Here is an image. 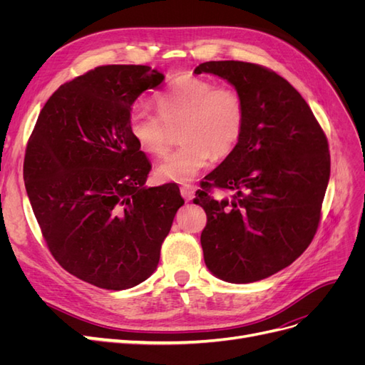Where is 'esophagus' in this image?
Wrapping results in <instances>:
<instances>
[{
	"mask_svg": "<svg viewBox=\"0 0 365 365\" xmlns=\"http://www.w3.org/2000/svg\"><path fill=\"white\" fill-rule=\"evenodd\" d=\"M181 196L184 197L185 201H192L193 196H195V187L190 185V184H185L181 187Z\"/></svg>",
	"mask_w": 365,
	"mask_h": 365,
	"instance_id": "34e87169",
	"label": "esophagus"
}]
</instances>
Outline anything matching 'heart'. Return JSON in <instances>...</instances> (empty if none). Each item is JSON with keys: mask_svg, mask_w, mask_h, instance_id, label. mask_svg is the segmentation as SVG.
I'll return each instance as SVG.
<instances>
[{"mask_svg": "<svg viewBox=\"0 0 365 365\" xmlns=\"http://www.w3.org/2000/svg\"><path fill=\"white\" fill-rule=\"evenodd\" d=\"M160 115L148 109H135L129 118V130L138 148L161 157L172 143V130L178 129L182 145L165 157L155 169L160 180L190 182L212 158H224L235 150L245 129V103L230 86L196 76H180L168 90L158 94Z\"/></svg>", "mask_w": 365, "mask_h": 365, "instance_id": "b5f03b06", "label": "heart"}]
</instances>
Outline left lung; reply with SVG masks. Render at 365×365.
Here are the masks:
<instances>
[{
	"label": "left lung",
	"instance_id": "8db88e82",
	"mask_svg": "<svg viewBox=\"0 0 365 365\" xmlns=\"http://www.w3.org/2000/svg\"><path fill=\"white\" fill-rule=\"evenodd\" d=\"M202 73L222 77L245 103L240 141L193 201L207 213L204 260L220 280L252 283L289 267L312 242L330 176L327 138L277 73L240 61L204 62L195 68ZM212 186L230 197L216 202Z\"/></svg>",
	"mask_w": 365,
	"mask_h": 365
}]
</instances>
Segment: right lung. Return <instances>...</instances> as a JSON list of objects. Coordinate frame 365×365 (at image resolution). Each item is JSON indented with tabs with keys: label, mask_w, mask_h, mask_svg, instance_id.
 <instances>
[{
	"label": "right lung",
	"mask_w": 365,
	"mask_h": 365,
	"mask_svg": "<svg viewBox=\"0 0 365 365\" xmlns=\"http://www.w3.org/2000/svg\"><path fill=\"white\" fill-rule=\"evenodd\" d=\"M163 81L148 65L97 67L54 91L29 140L24 182L42 236L97 288L150 277L184 204L176 184L145 185L152 165L129 130L132 103Z\"/></svg>",
	"instance_id": "right-lung-1"
}]
</instances>
